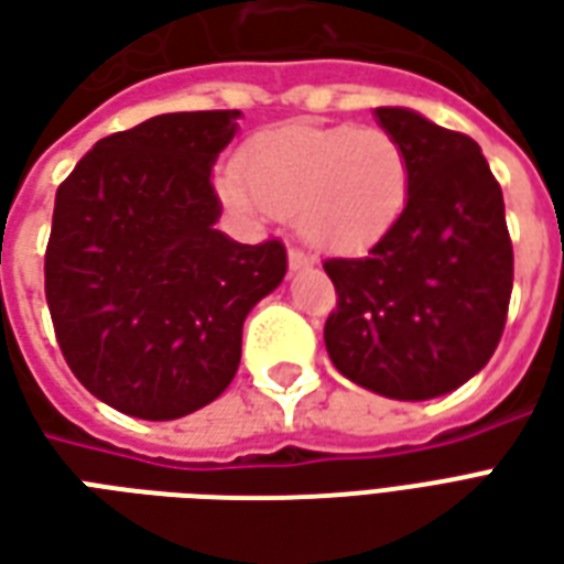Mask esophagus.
Instances as JSON below:
<instances>
[{"mask_svg":"<svg viewBox=\"0 0 564 564\" xmlns=\"http://www.w3.org/2000/svg\"><path fill=\"white\" fill-rule=\"evenodd\" d=\"M286 259H290V269H293V271L307 269V265H314V257H311V253H305L302 247H290V253H286Z\"/></svg>","mask_w":564,"mask_h":564,"instance_id":"34e87169","label":"esophagus"}]
</instances>
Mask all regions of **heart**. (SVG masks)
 <instances>
[{"label": "heart", "mask_w": 564, "mask_h": 564, "mask_svg": "<svg viewBox=\"0 0 564 564\" xmlns=\"http://www.w3.org/2000/svg\"><path fill=\"white\" fill-rule=\"evenodd\" d=\"M408 153L383 129L290 123L250 141L241 174H223V198L247 217H295L314 245L362 250L402 217Z\"/></svg>", "instance_id": "b5f03b06"}]
</instances>
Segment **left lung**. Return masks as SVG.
<instances>
[{"instance_id":"8db88e82","label":"left lung","mask_w":564,"mask_h":564,"mask_svg":"<svg viewBox=\"0 0 564 564\" xmlns=\"http://www.w3.org/2000/svg\"><path fill=\"white\" fill-rule=\"evenodd\" d=\"M375 115L408 153L411 196L366 257L323 262L338 293L323 338L344 378L423 402L462 387L496 354L513 247L477 141L408 108Z\"/></svg>"}]
</instances>
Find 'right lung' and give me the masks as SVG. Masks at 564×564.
Listing matches in <instances>:
<instances>
[{"instance_id":"1","label":"right lung","mask_w":564,"mask_h":564,"mask_svg":"<svg viewBox=\"0 0 564 564\" xmlns=\"http://www.w3.org/2000/svg\"><path fill=\"white\" fill-rule=\"evenodd\" d=\"M241 111L150 117L96 141L56 189L44 295L75 378L120 414L177 420L241 362L250 307L286 274L278 238L238 245L214 223L210 169Z\"/></svg>"}]
</instances>
